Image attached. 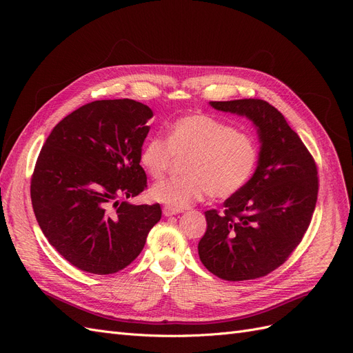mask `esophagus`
Returning <instances> with one entry per match:
<instances>
[{"instance_id":"esophagus-1","label":"esophagus","mask_w":353,"mask_h":353,"mask_svg":"<svg viewBox=\"0 0 353 353\" xmlns=\"http://www.w3.org/2000/svg\"><path fill=\"white\" fill-rule=\"evenodd\" d=\"M179 213H181V210H179V209H172V208H169V206H165V208H163V214L164 216H174V214H179Z\"/></svg>"}]
</instances>
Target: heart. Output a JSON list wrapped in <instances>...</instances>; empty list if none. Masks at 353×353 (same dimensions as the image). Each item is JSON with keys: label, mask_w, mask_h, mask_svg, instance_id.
<instances>
[{"label": "heart", "mask_w": 353, "mask_h": 353, "mask_svg": "<svg viewBox=\"0 0 353 353\" xmlns=\"http://www.w3.org/2000/svg\"><path fill=\"white\" fill-rule=\"evenodd\" d=\"M174 157H188L181 177L156 183L153 200L172 209H184L209 193L228 199L250 181L259 163L256 139L234 125L208 114L176 119L167 139H147L139 153L140 165L152 179H161Z\"/></svg>", "instance_id": "1"}]
</instances>
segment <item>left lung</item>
<instances>
[{
    "instance_id": "obj_1",
    "label": "left lung",
    "mask_w": 353,
    "mask_h": 353,
    "mask_svg": "<svg viewBox=\"0 0 353 353\" xmlns=\"http://www.w3.org/2000/svg\"><path fill=\"white\" fill-rule=\"evenodd\" d=\"M210 105L250 119L262 145L254 174L225 201L223 213L205 212L208 229L199 256L220 279H257L283 265L302 242L318 200V165L268 101L243 99Z\"/></svg>"
}]
</instances>
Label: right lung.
<instances>
[{
    "instance_id": "obj_1",
    "label": "right lung",
    "mask_w": 353,
    "mask_h": 353,
    "mask_svg": "<svg viewBox=\"0 0 353 353\" xmlns=\"http://www.w3.org/2000/svg\"><path fill=\"white\" fill-rule=\"evenodd\" d=\"M153 111L143 103L97 100L52 128L31 176V203L50 242L72 266L117 273L161 219L156 205L124 201L147 189L139 153Z\"/></svg>"
}]
</instances>
